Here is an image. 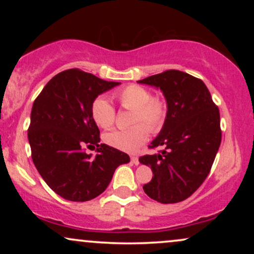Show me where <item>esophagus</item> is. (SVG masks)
I'll return each mask as SVG.
<instances>
[{"label":"esophagus","mask_w":254,"mask_h":254,"mask_svg":"<svg viewBox=\"0 0 254 254\" xmlns=\"http://www.w3.org/2000/svg\"><path fill=\"white\" fill-rule=\"evenodd\" d=\"M131 162H132L133 165H138V164H139V159H138V156H135V155L131 156Z\"/></svg>","instance_id":"34e87169"}]
</instances>
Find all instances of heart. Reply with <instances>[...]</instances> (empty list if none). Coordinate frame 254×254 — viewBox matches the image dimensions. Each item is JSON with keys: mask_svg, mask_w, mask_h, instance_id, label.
<instances>
[{"mask_svg": "<svg viewBox=\"0 0 254 254\" xmlns=\"http://www.w3.org/2000/svg\"><path fill=\"white\" fill-rule=\"evenodd\" d=\"M115 97L124 110L132 111L130 129L115 130L105 133L104 141L119 150L133 153L145 143L149 136L165 127L168 117V103L161 95H153L151 90L141 84H129L117 90ZM93 121L103 129H111L116 123V110L104 97L93 100L90 106Z\"/></svg>", "mask_w": 254, "mask_h": 254, "instance_id": "obj_1", "label": "heart"}]
</instances>
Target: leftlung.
I'll list each match as a JSON object with an SVG mask.
<instances>
[{
  "label": "left lung",
  "mask_w": 254,
  "mask_h": 254,
  "mask_svg": "<svg viewBox=\"0 0 254 254\" xmlns=\"http://www.w3.org/2000/svg\"><path fill=\"white\" fill-rule=\"evenodd\" d=\"M137 82L160 88L168 103L165 127L149 145L164 149L139 157L153 171L143 190L160 203L182 202L210 173L222 139L220 111L203 81L184 71L166 70Z\"/></svg>",
  "instance_id": "obj_1"
}]
</instances>
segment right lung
Segmentation results:
<instances>
[{
  "label": "right lung",
  "mask_w": 254,
  "mask_h": 254,
  "mask_svg": "<svg viewBox=\"0 0 254 254\" xmlns=\"http://www.w3.org/2000/svg\"><path fill=\"white\" fill-rule=\"evenodd\" d=\"M117 84L68 69L52 77L34 100L28 127L32 160L44 182L64 199L98 197L116 168L130 161L123 151L99 144L100 130L90 115L93 100ZM90 146L97 147L95 158L85 153Z\"/></svg>",
  "instance_id": "right-lung-1"
}]
</instances>
